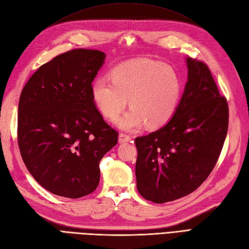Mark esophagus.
Returning <instances> with one entry per match:
<instances>
[{
    "instance_id": "esophagus-1",
    "label": "esophagus",
    "mask_w": 249,
    "mask_h": 249,
    "mask_svg": "<svg viewBox=\"0 0 249 249\" xmlns=\"http://www.w3.org/2000/svg\"><path fill=\"white\" fill-rule=\"evenodd\" d=\"M131 140V137L130 136H127V135H125V134H119V136H118V142L120 143V144H122V143H125V142H129Z\"/></svg>"
}]
</instances>
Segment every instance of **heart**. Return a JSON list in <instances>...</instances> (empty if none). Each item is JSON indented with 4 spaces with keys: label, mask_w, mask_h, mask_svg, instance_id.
I'll return each instance as SVG.
<instances>
[{
    "label": "heart",
    "mask_w": 249,
    "mask_h": 249,
    "mask_svg": "<svg viewBox=\"0 0 249 249\" xmlns=\"http://www.w3.org/2000/svg\"><path fill=\"white\" fill-rule=\"evenodd\" d=\"M107 78L92 82L91 97L104 116L116 117L130 99L132 107L113 120L119 129L134 132L146 125H164L175 114L182 93L178 74L170 66L152 59L138 58L117 65Z\"/></svg>",
    "instance_id": "1"
}]
</instances>
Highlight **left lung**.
Segmentation results:
<instances>
[{
  "label": "left lung",
  "instance_id": "8db88e82",
  "mask_svg": "<svg viewBox=\"0 0 249 249\" xmlns=\"http://www.w3.org/2000/svg\"><path fill=\"white\" fill-rule=\"evenodd\" d=\"M186 64L188 81L175 114L161 129L135 140L137 189L156 203L196 190L213 170L228 134V102L209 67L192 58Z\"/></svg>",
  "mask_w": 249,
  "mask_h": 249
}]
</instances>
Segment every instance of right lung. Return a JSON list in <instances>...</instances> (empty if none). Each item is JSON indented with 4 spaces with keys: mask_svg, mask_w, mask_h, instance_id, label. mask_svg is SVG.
Returning a JSON list of instances; mask_svg holds the SVG:
<instances>
[{
    "mask_svg": "<svg viewBox=\"0 0 249 249\" xmlns=\"http://www.w3.org/2000/svg\"><path fill=\"white\" fill-rule=\"evenodd\" d=\"M105 59L101 51L66 52L40 66L21 90L22 161L37 183L59 196L92 193L100 183V161L117 143V132L104 122L91 97Z\"/></svg>",
    "mask_w": 249,
    "mask_h": 249,
    "instance_id": "1",
    "label": "right lung"
}]
</instances>
